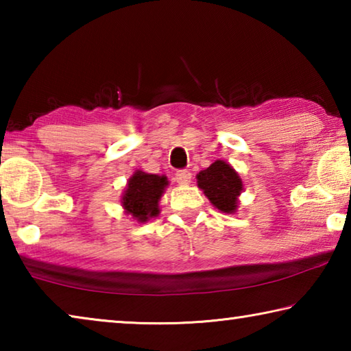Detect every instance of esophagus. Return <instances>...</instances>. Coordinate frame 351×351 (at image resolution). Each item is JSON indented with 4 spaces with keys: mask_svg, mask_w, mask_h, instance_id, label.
Wrapping results in <instances>:
<instances>
[{
    "mask_svg": "<svg viewBox=\"0 0 351 351\" xmlns=\"http://www.w3.org/2000/svg\"><path fill=\"white\" fill-rule=\"evenodd\" d=\"M175 180L178 184H181V186H187V184L192 181V173H190L189 170H180L176 171Z\"/></svg>",
    "mask_w": 351,
    "mask_h": 351,
    "instance_id": "obj_1",
    "label": "esophagus"
}]
</instances>
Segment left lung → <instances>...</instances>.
<instances>
[{
  "label": "left lung",
  "instance_id": "8db88e82",
  "mask_svg": "<svg viewBox=\"0 0 351 351\" xmlns=\"http://www.w3.org/2000/svg\"><path fill=\"white\" fill-rule=\"evenodd\" d=\"M197 180L198 187L218 210L224 213H234L237 210L243 182L232 165L218 159L210 164V167L201 170Z\"/></svg>",
  "mask_w": 351,
  "mask_h": 351
}]
</instances>
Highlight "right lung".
Instances as JSON below:
<instances>
[{
    "label": "right lung",
    "instance_id": "right-lung-1",
    "mask_svg": "<svg viewBox=\"0 0 351 351\" xmlns=\"http://www.w3.org/2000/svg\"><path fill=\"white\" fill-rule=\"evenodd\" d=\"M169 181L165 176L145 173L136 170L128 180L125 192L122 195V206L125 213L139 223L159 215V199H161Z\"/></svg>",
    "mask_w": 351,
    "mask_h": 351
}]
</instances>
